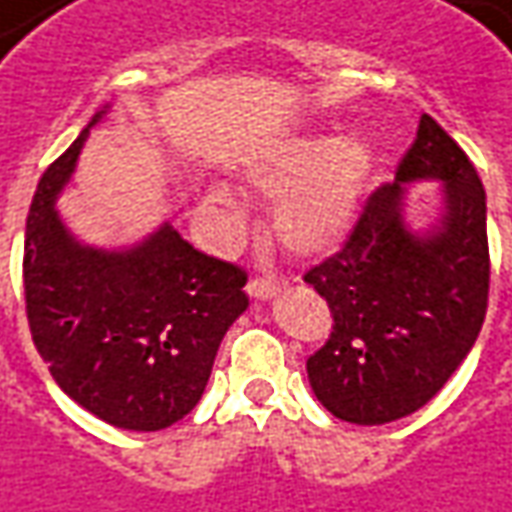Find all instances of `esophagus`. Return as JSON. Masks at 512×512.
<instances>
[{
  "label": "esophagus",
  "instance_id": "esophagus-1",
  "mask_svg": "<svg viewBox=\"0 0 512 512\" xmlns=\"http://www.w3.org/2000/svg\"><path fill=\"white\" fill-rule=\"evenodd\" d=\"M278 292H281V284L273 281V278H253L248 284V295L253 301H270V298H276Z\"/></svg>",
  "mask_w": 512,
  "mask_h": 512
}]
</instances>
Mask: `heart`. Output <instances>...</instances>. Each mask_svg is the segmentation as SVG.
<instances>
[{
  "label": "heart",
  "instance_id": "obj_1",
  "mask_svg": "<svg viewBox=\"0 0 512 512\" xmlns=\"http://www.w3.org/2000/svg\"><path fill=\"white\" fill-rule=\"evenodd\" d=\"M373 147L357 133L295 139L253 172V183L278 200L276 234L298 256H320L340 248L359 217L362 195L373 175ZM200 214L222 239L242 234L248 206L242 195L214 183L200 200Z\"/></svg>",
  "mask_w": 512,
  "mask_h": 512
}]
</instances>
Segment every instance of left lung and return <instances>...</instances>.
I'll return each instance as SVG.
<instances>
[{"label":"left lung","mask_w":512,"mask_h":512,"mask_svg":"<svg viewBox=\"0 0 512 512\" xmlns=\"http://www.w3.org/2000/svg\"><path fill=\"white\" fill-rule=\"evenodd\" d=\"M441 183L424 229L406 222L410 182ZM488 211L468 155L432 116L401 158L396 181L370 195L345 248L306 273L334 317L329 343L306 362L326 410L379 426L421 410L468 357L488 309Z\"/></svg>","instance_id":"1"}]
</instances>
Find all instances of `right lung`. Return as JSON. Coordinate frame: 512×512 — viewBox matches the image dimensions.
<instances>
[{"label": "right lung", "instance_id": "add662e5", "mask_svg": "<svg viewBox=\"0 0 512 512\" xmlns=\"http://www.w3.org/2000/svg\"><path fill=\"white\" fill-rule=\"evenodd\" d=\"M91 116L38 181L24 236V298L38 354L66 396L100 421L158 432L195 410L225 331L248 309V276L195 250L169 222L122 248L72 234L58 197Z\"/></svg>", "mask_w": 512, "mask_h": 512}]
</instances>
